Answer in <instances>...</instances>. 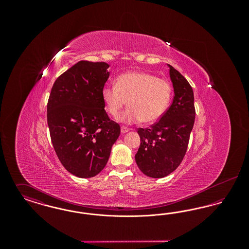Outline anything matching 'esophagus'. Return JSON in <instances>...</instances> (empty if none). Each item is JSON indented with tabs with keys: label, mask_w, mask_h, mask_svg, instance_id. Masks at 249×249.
Segmentation results:
<instances>
[{
	"label": "esophagus",
	"mask_w": 249,
	"mask_h": 249,
	"mask_svg": "<svg viewBox=\"0 0 249 249\" xmlns=\"http://www.w3.org/2000/svg\"><path fill=\"white\" fill-rule=\"evenodd\" d=\"M129 129L126 128V127H121V133H127L129 132Z\"/></svg>",
	"instance_id": "34e87169"
}]
</instances>
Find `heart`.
<instances>
[{
  "label": "heart",
  "mask_w": 249,
  "mask_h": 249,
  "mask_svg": "<svg viewBox=\"0 0 249 249\" xmlns=\"http://www.w3.org/2000/svg\"><path fill=\"white\" fill-rule=\"evenodd\" d=\"M172 89L166 80L144 71H128L118 76L116 86L106 85L102 97L108 113L115 119L122 108H128L119 117V121L132 124L153 123L165 113L171 100Z\"/></svg>",
  "instance_id": "obj_1"
}]
</instances>
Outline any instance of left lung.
<instances>
[{
	"mask_svg": "<svg viewBox=\"0 0 249 249\" xmlns=\"http://www.w3.org/2000/svg\"><path fill=\"white\" fill-rule=\"evenodd\" d=\"M167 65L175 93L173 103L149 129L138 130L141 143L135 161L143 175L152 178H165L181 163L195 120L191 86L178 70Z\"/></svg>",
	"mask_w": 249,
	"mask_h": 249,
	"instance_id": "obj_1",
	"label": "left lung"
}]
</instances>
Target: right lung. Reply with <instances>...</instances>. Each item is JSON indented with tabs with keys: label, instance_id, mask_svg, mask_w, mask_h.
Instances as JSON below:
<instances>
[{
	"label": "right lung",
	"instance_id": "1",
	"mask_svg": "<svg viewBox=\"0 0 249 249\" xmlns=\"http://www.w3.org/2000/svg\"><path fill=\"white\" fill-rule=\"evenodd\" d=\"M108 67L103 61H78L59 75L49 95L51 141L61 164L77 178H93L106 167L120 134L102 97Z\"/></svg>",
	"mask_w": 249,
	"mask_h": 249
}]
</instances>
